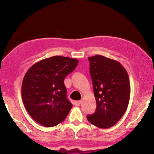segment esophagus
<instances>
[{
	"mask_svg": "<svg viewBox=\"0 0 154 154\" xmlns=\"http://www.w3.org/2000/svg\"><path fill=\"white\" fill-rule=\"evenodd\" d=\"M81 103H82V101H81V100H75V101L74 102V104H75L76 106H78L80 105Z\"/></svg>",
	"mask_w": 154,
	"mask_h": 154,
	"instance_id": "1",
	"label": "esophagus"
}]
</instances>
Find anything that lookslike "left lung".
<instances>
[{
  "label": "left lung",
  "instance_id": "left-lung-1",
  "mask_svg": "<svg viewBox=\"0 0 154 154\" xmlns=\"http://www.w3.org/2000/svg\"><path fill=\"white\" fill-rule=\"evenodd\" d=\"M96 100V110L88 115L90 123L99 128L114 126L128 109L130 96L128 74L117 61L96 55L88 58Z\"/></svg>",
  "mask_w": 154,
  "mask_h": 154
}]
</instances>
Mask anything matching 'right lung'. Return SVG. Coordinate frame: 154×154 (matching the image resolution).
Segmentation results:
<instances>
[{
    "label": "right lung",
    "mask_w": 154,
    "mask_h": 154,
    "mask_svg": "<svg viewBox=\"0 0 154 154\" xmlns=\"http://www.w3.org/2000/svg\"><path fill=\"white\" fill-rule=\"evenodd\" d=\"M78 60L55 56L33 64L24 75L22 97L35 121L51 128L62 122L72 104L67 99L64 78L74 71Z\"/></svg>",
    "instance_id": "obj_1"
}]
</instances>
